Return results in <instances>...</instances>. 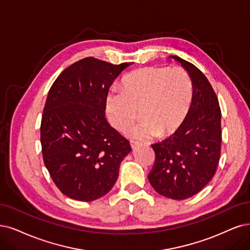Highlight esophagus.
<instances>
[{
	"label": "esophagus",
	"mask_w": 250,
	"mask_h": 250,
	"mask_svg": "<svg viewBox=\"0 0 250 250\" xmlns=\"http://www.w3.org/2000/svg\"><path fill=\"white\" fill-rule=\"evenodd\" d=\"M139 145V142H137V141H131V147L132 148L134 149V148H136V147Z\"/></svg>",
	"instance_id": "obj_1"
}]
</instances>
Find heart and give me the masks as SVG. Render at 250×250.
Here are the masks:
<instances>
[{"label": "heart", "instance_id": "heart-1", "mask_svg": "<svg viewBox=\"0 0 250 250\" xmlns=\"http://www.w3.org/2000/svg\"><path fill=\"white\" fill-rule=\"evenodd\" d=\"M193 86L182 68L146 67L124 78L122 91L112 90L106 99L108 119L124 132L139 115L140 120L126 134L135 139H149L158 134H173L186 119L192 101Z\"/></svg>", "mask_w": 250, "mask_h": 250}]
</instances>
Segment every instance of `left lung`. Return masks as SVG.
Masks as SVG:
<instances>
[{
  "mask_svg": "<svg viewBox=\"0 0 250 250\" xmlns=\"http://www.w3.org/2000/svg\"><path fill=\"white\" fill-rule=\"evenodd\" d=\"M192 81L193 95L182 125L167 139L152 144L155 162L148 175L160 195L184 200L196 195L215 174L220 156L221 112L210 82L196 66L171 55Z\"/></svg>",
  "mask_w": 250,
  "mask_h": 250,
  "instance_id": "1",
  "label": "left lung"
}]
</instances>
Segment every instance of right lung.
Instances as JSON below:
<instances>
[{"label":"right lung","mask_w":250,"mask_h":250,"mask_svg":"<svg viewBox=\"0 0 250 250\" xmlns=\"http://www.w3.org/2000/svg\"><path fill=\"white\" fill-rule=\"evenodd\" d=\"M130 64L83 59L63 70L49 89L40 128L43 161L55 186L73 200L105 196L132 151L105 116L109 88Z\"/></svg>","instance_id":"1"}]
</instances>
